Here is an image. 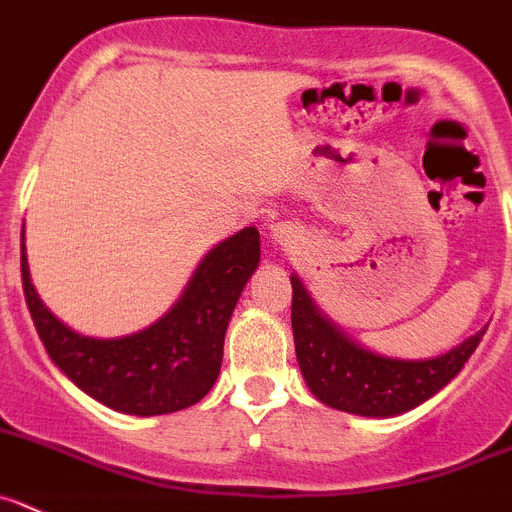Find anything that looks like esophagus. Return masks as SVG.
I'll list each match as a JSON object with an SVG mask.
<instances>
[{"mask_svg": "<svg viewBox=\"0 0 512 512\" xmlns=\"http://www.w3.org/2000/svg\"><path fill=\"white\" fill-rule=\"evenodd\" d=\"M272 237H275V240L280 242V245H290L292 230L287 225H275V227H272Z\"/></svg>", "mask_w": 512, "mask_h": 512, "instance_id": "34e87169", "label": "esophagus"}]
</instances>
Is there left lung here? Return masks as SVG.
<instances>
[{
    "mask_svg": "<svg viewBox=\"0 0 512 512\" xmlns=\"http://www.w3.org/2000/svg\"><path fill=\"white\" fill-rule=\"evenodd\" d=\"M292 335L302 377L320 403L365 418H395L418 408L448 385L485 330L460 342L450 352L428 360H398L365 350L327 320L300 277L292 275Z\"/></svg>",
    "mask_w": 512,
    "mask_h": 512,
    "instance_id": "1",
    "label": "left lung"
}]
</instances>
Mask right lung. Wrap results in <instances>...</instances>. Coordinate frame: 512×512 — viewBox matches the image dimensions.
I'll return each mask as SVG.
<instances>
[{"label": "right lung", "mask_w": 512, "mask_h": 512, "mask_svg": "<svg viewBox=\"0 0 512 512\" xmlns=\"http://www.w3.org/2000/svg\"><path fill=\"white\" fill-rule=\"evenodd\" d=\"M257 262L260 232L245 227L202 257L180 300L155 325L99 340L69 330L39 300L22 232V287L44 350L89 398L140 418L177 413L210 393L232 310Z\"/></svg>", "instance_id": "right-lung-1"}]
</instances>
